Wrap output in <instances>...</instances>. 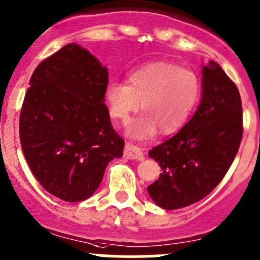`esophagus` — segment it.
<instances>
[{"mask_svg":"<svg viewBox=\"0 0 260 260\" xmlns=\"http://www.w3.org/2000/svg\"><path fill=\"white\" fill-rule=\"evenodd\" d=\"M123 156L128 159H139V161L144 158V153H143L142 149L139 147L132 144V143H126Z\"/></svg>","mask_w":260,"mask_h":260,"instance_id":"34e87169","label":"esophagus"}]
</instances>
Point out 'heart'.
<instances>
[{
  "mask_svg": "<svg viewBox=\"0 0 260 260\" xmlns=\"http://www.w3.org/2000/svg\"><path fill=\"white\" fill-rule=\"evenodd\" d=\"M201 96V80L194 71L170 61H154L133 71L127 85L111 82L104 92L109 116L126 125L133 114L143 111L127 128L133 139H151L178 132L193 112Z\"/></svg>",
  "mask_w": 260,
  "mask_h": 260,
  "instance_id": "b5f03b06",
  "label": "heart"
}]
</instances>
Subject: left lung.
<instances>
[{"label": "left lung", "instance_id": "left-lung-1", "mask_svg": "<svg viewBox=\"0 0 260 260\" xmlns=\"http://www.w3.org/2000/svg\"><path fill=\"white\" fill-rule=\"evenodd\" d=\"M242 138V103L237 86L222 67H202L201 102L177 134L148 152L162 173L147 187L165 210L200 201L222 182Z\"/></svg>", "mask_w": 260, "mask_h": 260}]
</instances>
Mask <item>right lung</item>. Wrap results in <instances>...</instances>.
I'll return each instance as SVG.
<instances>
[{"mask_svg":"<svg viewBox=\"0 0 260 260\" xmlns=\"http://www.w3.org/2000/svg\"><path fill=\"white\" fill-rule=\"evenodd\" d=\"M29 85L19 134L33 175L63 201L89 199L125 146L104 104L108 70L86 49L68 44L38 64Z\"/></svg>","mask_w":260,"mask_h":260,"instance_id":"add662e5","label":"right lung"}]
</instances>
